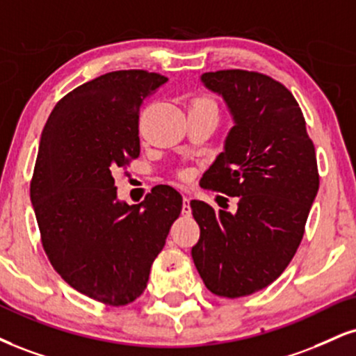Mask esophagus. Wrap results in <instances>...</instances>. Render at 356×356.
<instances>
[{
  "label": "esophagus",
  "mask_w": 356,
  "mask_h": 356,
  "mask_svg": "<svg viewBox=\"0 0 356 356\" xmlns=\"http://www.w3.org/2000/svg\"><path fill=\"white\" fill-rule=\"evenodd\" d=\"M191 199L187 195H184V200H182V213L184 216L189 217L191 216Z\"/></svg>",
  "instance_id": "obj_1"
}]
</instances>
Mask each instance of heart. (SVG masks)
Segmentation results:
<instances>
[{"label": "heart", "instance_id": "obj_1", "mask_svg": "<svg viewBox=\"0 0 356 356\" xmlns=\"http://www.w3.org/2000/svg\"><path fill=\"white\" fill-rule=\"evenodd\" d=\"M200 108H213V104L205 97H197V99L192 101L191 109H200Z\"/></svg>", "mask_w": 356, "mask_h": 356}]
</instances>
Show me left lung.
I'll use <instances>...</instances> for the list:
<instances>
[{
	"label": "left lung",
	"mask_w": 356,
	"mask_h": 356,
	"mask_svg": "<svg viewBox=\"0 0 356 356\" xmlns=\"http://www.w3.org/2000/svg\"><path fill=\"white\" fill-rule=\"evenodd\" d=\"M200 81L234 119L204 187L238 202L232 213L192 200L200 227L192 259L212 293L238 298L275 282L300 245L320 184L315 147L293 94L270 76L224 70Z\"/></svg>",
	"instance_id": "1"
}]
</instances>
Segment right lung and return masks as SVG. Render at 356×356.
Listing matches in <instances>:
<instances>
[{"label": "right lung", "instance_id": "1", "mask_svg": "<svg viewBox=\"0 0 356 356\" xmlns=\"http://www.w3.org/2000/svg\"><path fill=\"white\" fill-rule=\"evenodd\" d=\"M165 83L143 70L102 74L66 94L41 134L31 202L42 248L64 282L111 307L144 292L182 211L170 186L121 202L113 177L139 157L140 104Z\"/></svg>", "mask_w": 356, "mask_h": 356}]
</instances>
